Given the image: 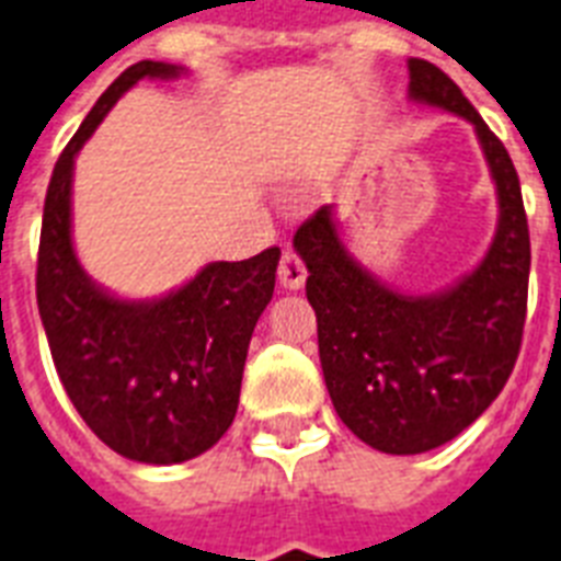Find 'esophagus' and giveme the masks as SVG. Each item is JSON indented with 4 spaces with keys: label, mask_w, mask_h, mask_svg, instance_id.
<instances>
[{
    "label": "esophagus",
    "mask_w": 561,
    "mask_h": 561,
    "mask_svg": "<svg viewBox=\"0 0 561 561\" xmlns=\"http://www.w3.org/2000/svg\"><path fill=\"white\" fill-rule=\"evenodd\" d=\"M277 280H280V286L289 289V293H298V289H304V284H307V266H304V260L298 257L293 249H284V254H280Z\"/></svg>",
    "instance_id": "obj_1"
}]
</instances>
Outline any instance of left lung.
Returning a JSON list of instances; mask_svg holds the SVG:
<instances>
[{
    "mask_svg": "<svg viewBox=\"0 0 561 561\" xmlns=\"http://www.w3.org/2000/svg\"><path fill=\"white\" fill-rule=\"evenodd\" d=\"M408 98L474 127L499 194V226L483 260L458 284L405 295L367 272L342 243L333 205L295 231L318 318V356L335 414L385 455H423L455 440L492 405L522 347L530 231L522 185L458 83L434 62L408 60Z\"/></svg>",
    "mask_w": 561,
    "mask_h": 561,
    "instance_id": "1",
    "label": "left lung"
}]
</instances>
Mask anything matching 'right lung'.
I'll use <instances>...</instances> for the list:
<instances>
[{"label": "right lung", "instance_id": "add662e5", "mask_svg": "<svg viewBox=\"0 0 561 561\" xmlns=\"http://www.w3.org/2000/svg\"><path fill=\"white\" fill-rule=\"evenodd\" d=\"M182 66L141 60L121 71L54 164L37 257V307L62 388L112 451L138 463L199 458L234 423L254 324L275 293L280 249L208 263L150 301L106 293L71 243V176L80 147L138 80Z\"/></svg>", "mask_w": 561, "mask_h": 561}]
</instances>
